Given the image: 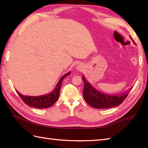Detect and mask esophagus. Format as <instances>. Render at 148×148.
Segmentation results:
<instances>
[{
    "mask_svg": "<svg viewBox=\"0 0 148 148\" xmlns=\"http://www.w3.org/2000/svg\"><path fill=\"white\" fill-rule=\"evenodd\" d=\"M76 69L77 71H83L84 70V65L81 64H79L76 65Z\"/></svg>",
    "mask_w": 148,
    "mask_h": 148,
    "instance_id": "34e87169",
    "label": "esophagus"
}]
</instances>
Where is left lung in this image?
Wrapping results in <instances>:
<instances>
[{
  "mask_svg": "<svg viewBox=\"0 0 148 148\" xmlns=\"http://www.w3.org/2000/svg\"><path fill=\"white\" fill-rule=\"evenodd\" d=\"M131 39L132 40L134 44L136 45L134 40L132 38ZM82 79L84 84L83 92L84 99L91 107L95 109H108L120 105L126 99L128 93L133 87L130 88L127 93H123L119 95H110L103 93L97 90L86 79L84 76H83Z\"/></svg>",
  "mask_w": 148,
  "mask_h": 148,
  "instance_id": "left-lung-1",
  "label": "left lung"
}]
</instances>
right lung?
<instances>
[{
	"label": "right lung",
	"instance_id": "add662e5",
	"mask_svg": "<svg viewBox=\"0 0 148 148\" xmlns=\"http://www.w3.org/2000/svg\"><path fill=\"white\" fill-rule=\"evenodd\" d=\"M71 72L70 71L64 74L58 81L55 89L49 93L40 96H28L22 95L20 92H18L17 90L16 91L19 96L21 97L22 100L27 105L30 107H33V108L38 109H45L49 108V107L53 106L58 100L60 95V90L62 81L65 77H67L71 74Z\"/></svg>",
	"mask_w": 148,
	"mask_h": 148
}]
</instances>
